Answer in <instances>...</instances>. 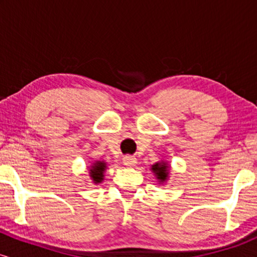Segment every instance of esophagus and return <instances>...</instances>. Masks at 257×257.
<instances>
[{"label":"esophagus","instance_id":"esophagus-1","mask_svg":"<svg viewBox=\"0 0 257 257\" xmlns=\"http://www.w3.org/2000/svg\"><path fill=\"white\" fill-rule=\"evenodd\" d=\"M123 164L126 167H134L135 164H137V158H135L134 156L126 155L123 157Z\"/></svg>","mask_w":257,"mask_h":257}]
</instances>
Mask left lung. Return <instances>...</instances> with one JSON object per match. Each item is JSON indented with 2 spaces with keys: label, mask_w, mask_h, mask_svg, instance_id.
Listing matches in <instances>:
<instances>
[{
  "label": "left lung",
  "mask_w": 257,
  "mask_h": 257,
  "mask_svg": "<svg viewBox=\"0 0 257 257\" xmlns=\"http://www.w3.org/2000/svg\"><path fill=\"white\" fill-rule=\"evenodd\" d=\"M152 170L161 181H164L168 178V166L166 163L155 164V166H152Z\"/></svg>",
  "instance_id": "1"
}]
</instances>
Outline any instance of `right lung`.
<instances>
[{
    "mask_svg": "<svg viewBox=\"0 0 257 257\" xmlns=\"http://www.w3.org/2000/svg\"><path fill=\"white\" fill-rule=\"evenodd\" d=\"M105 168H106V164L104 163V162H96V163H94L93 167H91L90 176L95 184L101 182L102 178H104V174L102 173H104Z\"/></svg>",
    "mask_w": 257,
    "mask_h": 257,
    "instance_id": "right-lung-1",
    "label": "right lung"
}]
</instances>
